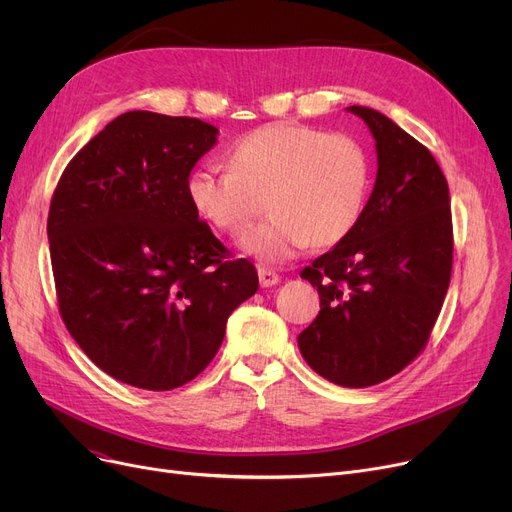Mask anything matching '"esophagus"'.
<instances>
[{
    "mask_svg": "<svg viewBox=\"0 0 512 512\" xmlns=\"http://www.w3.org/2000/svg\"><path fill=\"white\" fill-rule=\"evenodd\" d=\"M278 282H280V274L278 272L270 270V267H259V284L263 288H270V286H274Z\"/></svg>",
    "mask_w": 512,
    "mask_h": 512,
    "instance_id": "obj_1",
    "label": "esophagus"
}]
</instances>
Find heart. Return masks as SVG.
<instances>
[{
    "instance_id": "heart-1",
    "label": "heart",
    "mask_w": 512,
    "mask_h": 512,
    "mask_svg": "<svg viewBox=\"0 0 512 512\" xmlns=\"http://www.w3.org/2000/svg\"><path fill=\"white\" fill-rule=\"evenodd\" d=\"M232 168L197 166L186 195L205 222L238 232L267 205L272 218L240 238L265 263H282L307 249L338 245L359 224L371 159L351 134H330L299 122H272L245 134L230 151Z\"/></svg>"
}]
</instances>
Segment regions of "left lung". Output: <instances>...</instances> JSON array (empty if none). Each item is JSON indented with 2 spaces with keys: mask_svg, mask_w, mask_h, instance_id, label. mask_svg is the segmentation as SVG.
<instances>
[{
  "mask_svg": "<svg viewBox=\"0 0 512 512\" xmlns=\"http://www.w3.org/2000/svg\"><path fill=\"white\" fill-rule=\"evenodd\" d=\"M378 151V178L355 230L301 272L319 313L299 334L303 359L346 388L411 365L440 315L452 272L448 182L434 155L369 107L351 105Z\"/></svg>",
  "mask_w": 512,
  "mask_h": 512,
  "instance_id": "1",
  "label": "left lung"
}]
</instances>
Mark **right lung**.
<instances>
[{
    "instance_id": "obj_1",
    "label": "right lung",
    "mask_w": 512,
    "mask_h": 512,
    "mask_svg": "<svg viewBox=\"0 0 512 512\" xmlns=\"http://www.w3.org/2000/svg\"><path fill=\"white\" fill-rule=\"evenodd\" d=\"M215 134L199 118L126 112L70 159L51 197L60 315L99 369L134 388L195 380L259 286L255 265L215 238L186 195Z\"/></svg>"
}]
</instances>
